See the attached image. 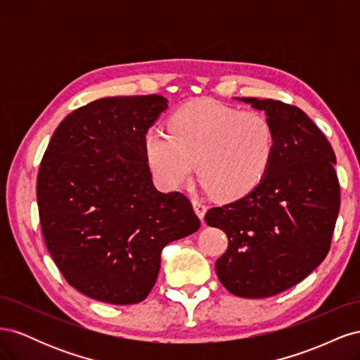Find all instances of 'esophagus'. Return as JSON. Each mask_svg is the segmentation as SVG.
Returning <instances> with one entry per match:
<instances>
[{
    "mask_svg": "<svg viewBox=\"0 0 360 360\" xmlns=\"http://www.w3.org/2000/svg\"><path fill=\"white\" fill-rule=\"evenodd\" d=\"M193 209H195V212H197L200 219L202 221V219H204V214H205V212H207V205H205L201 200L195 198V200H193Z\"/></svg>",
    "mask_w": 360,
    "mask_h": 360,
    "instance_id": "esophagus-1",
    "label": "esophagus"
}]
</instances>
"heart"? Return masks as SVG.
<instances>
[{
    "label": "heart",
    "mask_w": 360,
    "mask_h": 360,
    "mask_svg": "<svg viewBox=\"0 0 360 360\" xmlns=\"http://www.w3.org/2000/svg\"><path fill=\"white\" fill-rule=\"evenodd\" d=\"M144 148L162 188L181 186L197 162L207 189L221 200H238L264 180L276 151V130L263 112L197 101L169 117L168 134L147 132Z\"/></svg>",
    "instance_id": "1"
}]
</instances>
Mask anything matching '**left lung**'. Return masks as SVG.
<instances>
[{"mask_svg":"<svg viewBox=\"0 0 360 360\" xmlns=\"http://www.w3.org/2000/svg\"><path fill=\"white\" fill-rule=\"evenodd\" d=\"M242 101L274 124V162L252 192L204 219L228 237L216 261L221 284L234 296L263 299L299 284L328 255L341 188L333 148L307 114L279 101Z\"/></svg>","mask_w":360,"mask_h":360,"instance_id":"1","label":"left lung"}]
</instances>
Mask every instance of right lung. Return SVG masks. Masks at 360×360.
Wrapping results in <instances>:
<instances>
[{"label":"right lung","instance_id":"add662e5","mask_svg":"<svg viewBox=\"0 0 360 360\" xmlns=\"http://www.w3.org/2000/svg\"><path fill=\"white\" fill-rule=\"evenodd\" d=\"M167 102L148 94L81 106L56 129L40 162L46 248L64 279L99 302H143L162 249L201 225L186 195L162 193L151 180L144 139Z\"/></svg>","mask_w":360,"mask_h":360}]
</instances>
